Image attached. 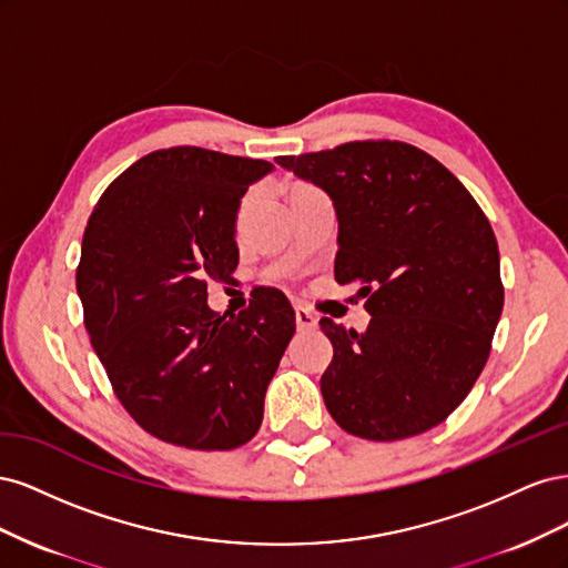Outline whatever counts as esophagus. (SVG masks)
Listing matches in <instances>:
<instances>
[{"label":"esophagus","instance_id":"obj_1","mask_svg":"<svg viewBox=\"0 0 568 568\" xmlns=\"http://www.w3.org/2000/svg\"><path fill=\"white\" fill-rule=\"evenodd\" d=\"M296 326H298V329H315L317 315L311 311V307L296 305Z\"/></svg>","mask_w":568,"mask_h":568}]
</instances>
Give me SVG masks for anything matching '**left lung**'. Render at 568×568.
Instances as JSON below:
<instances>
[{
	"instance_id": "1",
	"label": "left lung",
	"mask_w": 568,
	"mask_h": 568,
	"mask_svg": "<svg viewBox=\"0 0 568 568\" xmlns=\"http://www.w3.org/2000/svg\"><path fill=\"white\" fill-rule=\"evenodd\" d=\"M329 194L338 217V284H359L369 326L322 317L334 357L322 398L334 422L367 440L428 432L467 398L503 315L500 251L464 184L403 142H348L280 156Z\"/></svg>"
}]
</instances>
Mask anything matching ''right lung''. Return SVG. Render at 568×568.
<instances>
[{
    "instance_id": "right-lung-1",
    "label": "right lung",
    "mask_w": 568,
    "mask_h": 568,
    "mask_svg": "<svg viewBox=\"0 0 568 568\" xmlns=\"http://www.w3.org/2000/svg\"><path fill=\"white\" fill-rule=\"evenodd\" d=\"M272 170L199 146L161 149L130 165L90 215L75 274L84 326L118 400L165 443L232 450L261 428L294 307L263 288L246 311L220 315L205 280L236 270L239 205Z\"/></svg>"
}]
</instances>
